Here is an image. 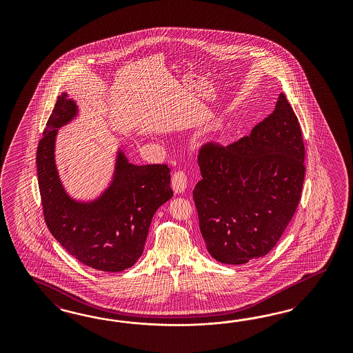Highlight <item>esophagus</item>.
<instances>
[{
  "instance_id": "obj_1",
  "label": "esophagus",
  "mask_w": 353,
  "mask_h": 353,
  "mask_svg": "<svg viewBox=\"0 0 353 353\" xmlns=\"http://www.w3.org/2000/svg\"><path fill=\"white\" fill-rule=\"evenodd\" d=\"M188 186V176L185 172H174L172 176V189L176 194H181L186 190Z\"/></svg>"
}]
</instances>
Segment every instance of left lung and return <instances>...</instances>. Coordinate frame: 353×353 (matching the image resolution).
Here are the masks:
<instances>
[{"mask_svg":"<svg viewBox=\"0 0 353 353\" xmlns=\"http://www.w3.org/2000/svg\"><path fill=\"white\" fill-rule=\"evenodd\" d=\"M304 157L299 120L283 93L250 136L202 146L192 198L211 256L239 265L277 245L299 204Z\"/></svg>","mask_w":353,"mask_h":353,"instance_id":"8db88e82","label":"left lung"}]
</instances>
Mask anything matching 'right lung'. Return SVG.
I'll list each match as a JSON object with an SVG mask.
<instances>
[{"instance_id": "1", "label": "right lung", "mask_w": 353, "mask_h": 353, "mask_svg": "<svg viewBox=\"0 0 353 353\" xmlns=\"http://www.w3.org/2000/svg\"><path fill=\"white\" fill-rule=\"evenodd\" d=\"M77 112L75 101L62 93L39 142L36 163L45 223L80 263L108 273L121 272L137 263L152 216L173 195L171 170L165 164H132L119 149L108 188L93 201H76L57 170L55 139L58 129Z\"/></svg>"}]
</instances>
